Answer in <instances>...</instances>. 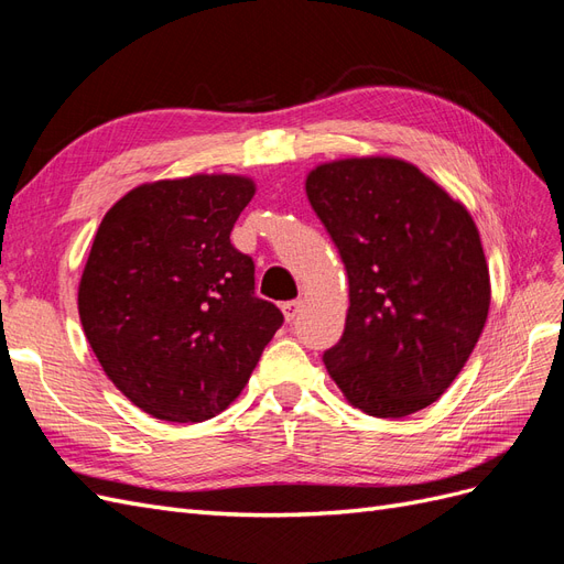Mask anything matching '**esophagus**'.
Returning a JSON list of instances; mask_svg holds the SVG:
<instances>
[{"mask_svg": "<svg viewBox=\"0 0 564 564\" xmlns=\"http://www.w3.org/2000/svg\"><path fill=\"white\" fill-rule=\"evenodd\" d=\"M301 308H303V301H286V303H282V313H284V319L286 322H294L296 317H299V313H301Z\"/></svg>", "mask_w": 564, "mask_h": 564, "instance_id": "34e87169", "label": "esophagus"}]
</instances>
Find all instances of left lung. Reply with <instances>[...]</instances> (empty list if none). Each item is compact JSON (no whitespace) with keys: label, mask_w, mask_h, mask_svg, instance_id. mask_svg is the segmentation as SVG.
Segmentation results:
<instances>
[{"label":"left lung","mask_w":564,"mask_h":564,"mask_svg":"<svg viewBox=\"0 0 564 564\" xmlns=\"http://www.w3.org/2000/svg\"><path fill=\"white\" fill-rule=\"evenodd\" d=\"M305 195L348 272L344 336L322 360L346 400L400 419L464 369L489 313V270L464 204L392 158L319 164Z\"/></svg>","instance_id":"8db88e82"}]
</instances>
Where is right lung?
I'll return each instance as SVG.
<instances>
[{
    "mask_svg": "<svg viewBox=\"0 0 564 564\" xmlns=\"http://www.w3.org/2000/svg\"><path fill=\"white\" fill-rule=\"evenodd\" d=\"M253 181L197 174L133 187L100 220L79 319L108 379L145 414L207 421L240 395L282 327L230 245Z\"/></svg>",
    "mask_w": 564,
    "mask_h": 564,
    "instance_id": "right-lung-1",
    "label": "right lung"
}]
</instances>
